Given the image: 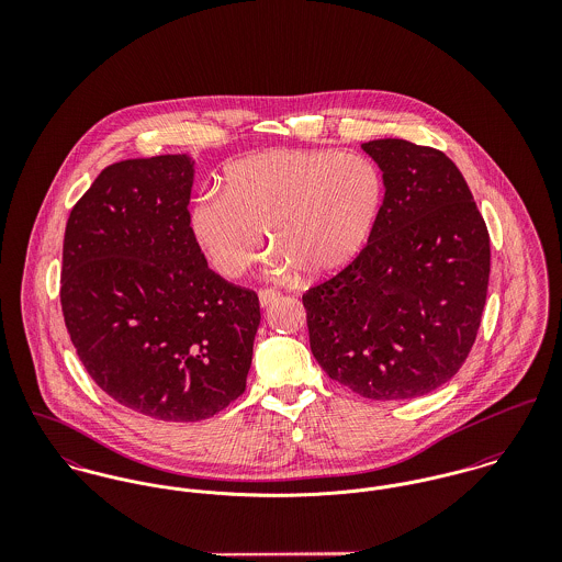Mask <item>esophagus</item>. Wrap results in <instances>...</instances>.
Instances as JSON below:
<instances>
[{"instance_id": "esophagus-1", "label": "esophagus", "mask_w": 562, "mask_h": 562, "mask_svg": "<svg viewBox=\"0 0 562 562\" xmlns=\"http://www.w3.org/2000/svg\"><path fill=\"white\" fill-rule=\"evenodd\" d=\"M274 301H279V292H274V290H259V305L261 307H268Z\"/></svg>"}]
</instances>
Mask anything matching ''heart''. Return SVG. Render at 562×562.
<instances>
[{"label":"heart","mask_w":562,"mask_h":562,"mask_svg":"<svg viewBox=\"0 0 562 562\" xmlns=\"http://www.w3.org/2000/svg\"><path fill=\"white\" fill-rule=\"evenodd\" d=\"M385 196L381 168L361 154L272 149L234 161L223 192L201 190L190 232L225 279L261 257L263 232L279 274L318 281L341 272L370 240Z\"/></svg>","instance_id":"heart-1"}]
</instances>
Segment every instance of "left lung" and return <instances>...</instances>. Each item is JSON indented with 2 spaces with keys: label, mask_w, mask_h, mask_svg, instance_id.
Returning a JSON list of instances; mask_svg holds the SVG:
<instances>
[{
  "label": "left lung",
  "mask_w": 562,
  "mask_h": 562,
  "mask_svg": "<svg viewBox=\"0 0 562 562\" xmlns=\"http://www.w3.org/2000/svg\"><path fill=\"white\" fill-rule=\"evenodd\" d=\"M361 149L383 170V207L366 248L303 294L310 346L363 398H417L448 383L476 341L488 232L446 154L401 138Z\"/></svg>",
  "instance_id": "left-lung-1"
}]
</instances>
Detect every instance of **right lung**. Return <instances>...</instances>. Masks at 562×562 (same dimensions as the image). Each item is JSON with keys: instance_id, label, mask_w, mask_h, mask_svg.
Listing matches in <instances>:
<instances>
[{"instance_id": "obj_1", "label": "right lung", "mask_w": 562, "mask_h": 562, "mask_svg": "<svg viewBox=\"0 0 562 562\" xmlns=\"http://www.w3.org/2000/svg\"><path fill=\"white\" fill-rule=\"evenodd\" d=\"M194 160L103 168L71 210L60 303L86 372L161 422L216 415L246 390L261 321L252 290L207 268L188 223Z\"/></svg>"}]
</instances>
